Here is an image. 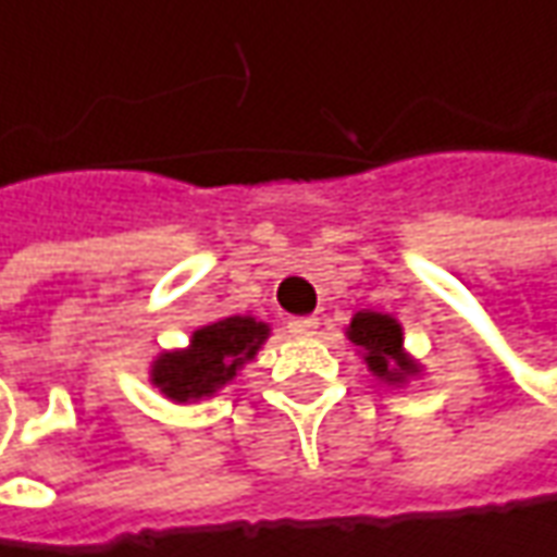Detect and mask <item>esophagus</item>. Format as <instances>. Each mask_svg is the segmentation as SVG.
<instances>
[{
    "mask_svg": "<svg viewBox=\"0 0 557 557\" xmlns=\"http://www.w3.org/2000/svg\"><path fill=\"white\" fill-rule=\"evenodd\" d=\"M317 326H320L317 317H293V320L286 323V329L293 332L295 338H308V335H313V329Z\"/></svg>",
    "mask_w": 557,
    "mask_h": 557,
    "instance_id": "1",
    "label": "esophagus"
}]
</instances>
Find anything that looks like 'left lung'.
<instances>
[{"instance_id": "1", "label": "left lung", "mask_w": 557, "mask_h": 557, "mask_svg": "<svg viewBox=\"0 0 557 557\" xmlns=\"http://www.w3.org/2000/svg\"><path fill=\"white\" fill-rule=\"evenodd\" d=\"M350 342L362 347L366 362L377 377L384 381H403L406 374L414 372V362L403 354V329L387 313H372L362 310L354 317L347 329Z\"/></svg>"}]
</instances>
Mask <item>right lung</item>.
Listing matches in <instances>:
<instances>
[{
	"label": "right lung",
	"instance_id": "right-lung-1",
	"mask_svg": "<svg viewBox=\"0 0 557 557\" xmlns=\"http://www.w3.org/2000/svg\"><path fill=\"white\" fill-rule=\"evenodd\" d=\"M268 338V326L252 317H228L213 326L198 329L191 335V347L180 354H164L154 362V384L176 403L210 396L222 384H228L244 366V359L256 357L259 344Z\"/></svg>",
	"mask_w": 557,
	"mask_h": 557
}]
</instances>
